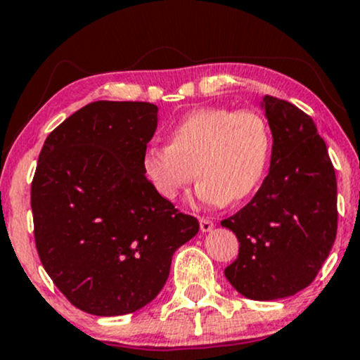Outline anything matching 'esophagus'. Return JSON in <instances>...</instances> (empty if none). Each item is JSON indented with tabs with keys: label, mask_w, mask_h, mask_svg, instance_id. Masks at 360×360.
I'll list each match as a JSON object with an SVG mask.
<instances>
[{
	"label": "esophagus",
	"mask_w": 360,
	"mask_h": 360,
	"mask_svg": "<svg viewBox=\"0 0 360 360\" xmlns=\"http://www.w3.org/2000/svg\"><path fill=\"white\" fill-rule=\"evenodd\" d=\"M214 226V223L210 218H200V229L201 232H210Z\"/></svg>",
	"instance_id": "1"
}]
</instances>
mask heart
Listing matches in <instances>:
<instances>
[{
	"mask_svg": "<svg viewBox=\"0 0 360 360\" xmlns=\"http://www.w3.org/2000/svg\"><path fill=\"white\" fill-rule=\"evenodd\" d=\"M271 154L272 134L262 115L206 106L176 123L169 146L146 148L142 171L166 201H174L198 176L196 194L203 203H240L262 183Z\"/></svg>",
	"mask_w": 360,
	"mask_h": 360,
	"instance_id": "obj_1",
	"label": "heart"
}]
</instances>
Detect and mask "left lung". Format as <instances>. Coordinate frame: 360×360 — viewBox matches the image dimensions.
Wrapping results in <instances>:
<instances>
[{
	"instance_id": "left-lung-1",
	"label": "left lung",
	"mask_w": 360,
	"mask_h": 360,
	"mask_svg": "<svg viewBox=\"0 0 360 360\" xmlns=\"http://www.w3.org/2000/svg\"><path fill=\"white\" fill-rule=\"evenodd\" d=\"M271 169L250 203L221 220L237 235L238 257L225 269L242 296L271 301L313 283L337 237V177L309 115L266 96Z\"/></svg>"
}]
</instances>
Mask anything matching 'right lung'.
<instances>
[{"instance_id":"obj_1","label":"right lung","mask_w":360,"mask_h":360,"mask_svg":"<svg viewBox=\"0 0 360 360\" xmlns=\"http://www.w3.org/2000/svg\"><path fill=\"white\" fill-rule=\"evenodd\" d=\"M157 106L94 101L51 131L32 181L44 269L76 308L118 316L159 295L172 254L200 230L152 189L142 155Z\"/></svg>"}]
</instances>
